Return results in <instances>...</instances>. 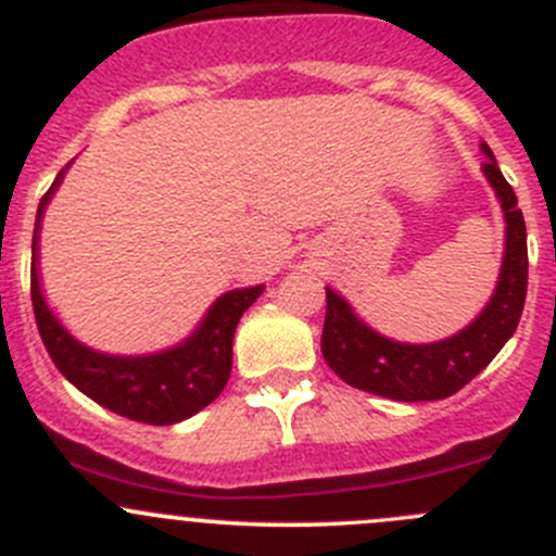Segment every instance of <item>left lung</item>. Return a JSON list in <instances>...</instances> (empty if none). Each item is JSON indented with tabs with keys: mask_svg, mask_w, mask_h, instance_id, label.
Returning <instances> with one entry per match:
<instances>
[{
	"mask_svg": "<svg viewBox=\"0 0 556 556\" xmlns=\"http://www.w3.org/2000/svg\"><path fill=\"white\" fill-rule=\"evenodd\" d=\"M486 182L506 217V250L492 299L470 325L430 344H403L377 333L336 290L325 288L323 357L336 377L357 390L392 401H441L484 371L517 330L527 295V228L517 193L501 174L492 150L481 142Z\"/></svg>",
	"mask_w": 556,
	"mask_h": 556,
	"instance_id": "left-lung-1",
	"label": "left lung"
}]
</instances>
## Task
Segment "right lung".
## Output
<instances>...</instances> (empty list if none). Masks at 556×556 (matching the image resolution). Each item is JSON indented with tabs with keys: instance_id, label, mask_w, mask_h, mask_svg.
<instances>
[{
	"instance_id": "right-lung-1",
	"label": "right lung",
	"mask_w": 556,
	"mask_h": 556,
	"mask_svg": "<svg viewBox=\"0 0 556 556\" xmlns=\"http://www.w3.org/2000/svg\"><path fill=\"white\" fill-rule=\"evenodd\" d=\"M66 169L70 164L59 172L39 201L35 239H31V304H35L45 350L53 357L55 368L99 406L134 422H182L210 406L226 387L233 363V333L242 314L263 293V285L223 293L204 314L199 328L169 350L153 355H106L91 350L59 323L53 309L45 304L42 285H39V228Z\"/></svg>"
}]
</instances>
